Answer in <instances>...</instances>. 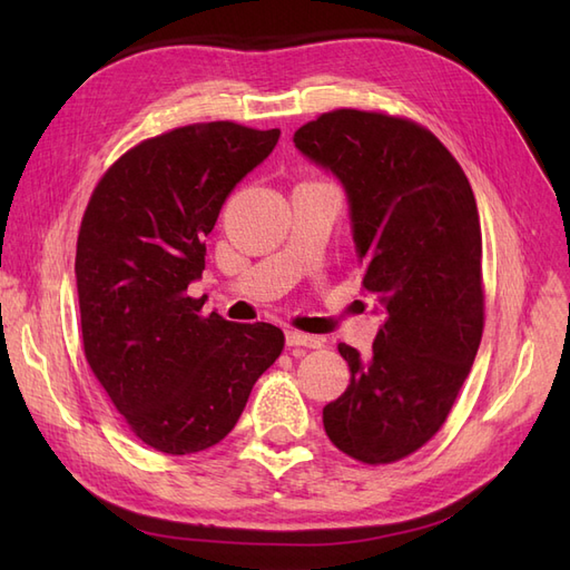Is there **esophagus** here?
Here are the masks:
<instances>
[{
  "instance_id": "34e87169",
  "label": "esophagus",
  "mask_w": 570,
  "mask_h": 570,
  "mask_svg": "<svg viewBox=\"0 0 570 570\" xmlns=\"http://www.w3.org/2000/svg\"><path fill=\"white\" fill-rule=\"evenodd\" d=\"M285 337H287L289 347H306V350H318V347H323V342H325L323 337L306 335V333H299V331H287Z\"/></svg>"
}]
</instances>
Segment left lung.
I'll use <instances>...</instances> for the list:
<instances>
[{
  "mask_svg": "<svg viewBox=\"0 0 570 570\" xmlns=\"http://www.w3.org/2000/svg\"><path fill=\"white\" fill-rule=\"evenodd\" d=\"M295 145L347 189L361 285L385 306L368 358L337 344L352 377L323 409V428L347 456L394 463L435 438L480 347L473 189L452 151L404 116L335 109L304 124Z\"/></svg>",
  "mask_w": 570,
  "mask_h": 570,
  "instance_id": "left-lung-1",
  "label": "left lung"
}]
</instances>
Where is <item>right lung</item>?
<instances>
[{
	"label": "right lung",
	"instance_id": "1",
	"mask_svg": "<svg viewBox=\"0 0 570 570\" xmlns=\"http://www.w3.org/2000/svg\"><path fill=\"white\" fill-rule=\"evenodd\" d=\"M281 130L212 120L137 142L82 214L76 278L85 358L132 435L164 454L218 444L285 347L281 327L204 314V237Z\"/></svg>",
	"mask_w": 570,
	"mask_h": 570
}]
</instances>
